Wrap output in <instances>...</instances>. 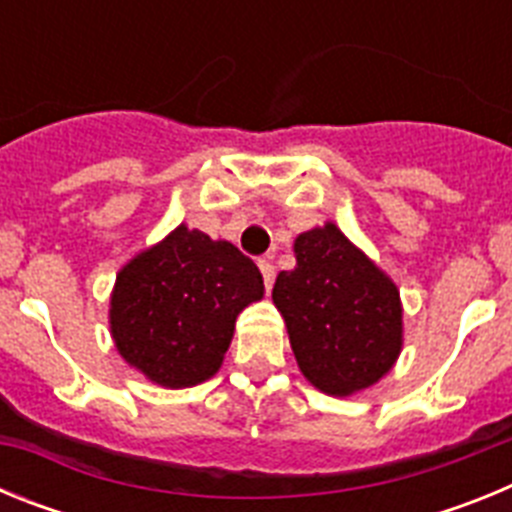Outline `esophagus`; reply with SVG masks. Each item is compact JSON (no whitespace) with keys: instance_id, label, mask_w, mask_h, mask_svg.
I'll return each mask as SVG.
<instances>
[{"instance_id":"1","label":"esophagus","mask_w":512,"mask_h":512,"mask_svg":"<svg viewBox=\"0 0 512 512\" xmlns=\"http://www.w3.org/2000/svg\"><path fill=\"white\" fill-rule=\"evenodd\" d=\"M259 269H261V277H264L266 289H271V284H274V277H277V271H274V264H271L269 259H261L259 261Z\"/></svg>"}]
</instances>
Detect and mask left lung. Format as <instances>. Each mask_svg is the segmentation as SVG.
Instances as JSON below:
<instances>
[{"instance_id": "left-lung-1", "label": "left lung", "mask_w": 512, "mask_h": 512, "mask_svg": "<svg viewBox=\"0 0 512 512\" xmlns=\"http://www.w3.org/2000/svg\"><path fill=\"white\" fill-rule=\"evenodd\" d=\"M295 259L271 300L302 377L330 397L369 390L402 351L400 289L330 220L297 235Z\"/></svg>"}]
</instances>
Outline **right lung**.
<instances>
[{"instance_id":"1","label":"right lung","mask_w":512,"mask_h":512,"mask_svg":"<svg viewBox=\"0 0 512 512\" xmlns=\"http://www.w3.org/2000/svg\"><path fill=\"white\" fill-rule=\"evenodd\" d=\"M264 297L259 266L233 243L176 225L117 271L110 333L148 382L184 390L223 366L235 318Z\"/></svg>"}]
</instances>
